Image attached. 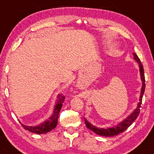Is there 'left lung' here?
<instances>
[{
	"instance_id": "8db88e82",
	"label": "left lung",
	"mask_w": 154,
	"mask_h": 154,
	"mask_svg": "<svg viewBox=\"0 0 154 154\" xmlns=\"http://www.w3.org/2000/svg\"><path fill=\"white\" fill-rule=\"evenodd\" d=\"M134 58L136 60L137 63H139V67H140V76H141V79H142L143 82V86L142 89H141V93H140V102L137 105V109L134 111V112L132 113L131 115H130L126 119H125L122 122H121L117 126L114 127V128H107V129H103V128H98L92 125L91 123H89L85 119V123L86 127L87 128L91 130V131L95 132L97 135H100V136H104V137H113V136H116L119 134L122 133L124 131L128 129L132 123L134 122V121L137 119V116H138L140 111V108H141V104H142V99H143V95L145 88H146V79H145V75H144V69L142 63L140 62V60L138 58V56H137L135 54H133Z\"/></svg>"
}]
</instances>
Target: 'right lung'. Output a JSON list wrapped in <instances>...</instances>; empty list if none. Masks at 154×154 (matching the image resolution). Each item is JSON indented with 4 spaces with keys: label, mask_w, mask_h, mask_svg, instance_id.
Masks as SVG:
<instances>
[{
    "label": "right lung",
    "mask_w": 154,
    "mask_h": 154,
    "mask_svg": "<svg viewBox=\"0 0 154 154\" xmlns=\"http://www.w3.org/2000/svg\"><path fill=\"white\" fill-rule=\"evenodd\" d=\"M65 99V97L63 95H59L58 96V100L56 102V105L55 106V109L54 114L47 121L44 122L41 125H38L36 127H29L25 126V125H22V127L25 130H28L30 132L36 134H45L47 132H50L53 129H54L57 125L58 122V118H59V112L61 110V107H62V103H63Z\"/></svg>",
    "instance_id": "add662e5"
}]
</instances>
